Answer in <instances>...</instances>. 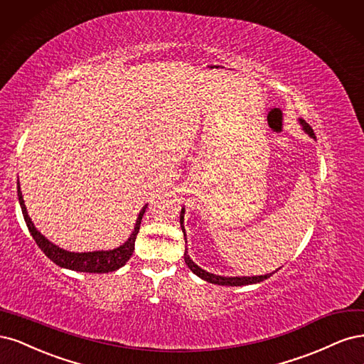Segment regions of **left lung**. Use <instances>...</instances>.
<instances>
[{"label":"left lung","mask_w":364,"mask_h":364,"mask_svg":"<svg viewBox=\"0 0 364 364\" xmlns=\"http://www.w3.org/2000/svg\"><path fill=\"white\" fill-rule=\"evenodd\" d=\"M299 124H301L304 132H306L310 137L316 139V136H314V133H313V130H311V127H310L306 121L299 119ZM180 225H181L183 234H184V237H186V230H184V208H181V213H180ZM186 243H187V242H186ZM184 262H186L187 266H189V269H191V271H192L195 275H198L199 278H203L204 281H208V283L219 284V286H248V284H257V283H262V281L267 279L269 277H271V275L274 274V272H272V274L255 275V277H222V275H216V274L207 272V271H204V269L199 267V266L191 259L189 254H187V248H186V251H184ZM277 271H278V269H277ZM277 271H275V272H277Z\"/></svg>","instance_id":"8db88e82"}]
</instances>
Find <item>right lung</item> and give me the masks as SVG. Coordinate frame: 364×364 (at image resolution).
<instances>
[{
    "mask_svg": "<svg viewBox=\"0 0 364 364\" xmlns=\"http://www.w3.org/2000/svg\"><path fill=\"white\" fill-rule=\"evenodd\" d=\"M18 198H19V205L22 210V215H24L28 231L33 236L34 242H36L39 248L43 251V254L57 266L71 269V271H77V272H89V274H105V272L118 271L119 267H122L128 260H130V257L133 255V251H134V242L140 228V220H142V216L148 205L145 204L144 208L140 210V213L137 215V219H136L134 230L132 231L130 237H128L121 246H118V248L107 250V251L102 250V251H92V252H71L50 242L41 231H38L36 227H34L31 218L28 216L24 198H22L19 180H18Z\"/></svg>",
    "mask_w": 364,
    "mask_h": 364,
    "instance_id": "1",
    "label": "right lung"
}]
</instances>
